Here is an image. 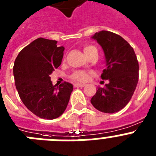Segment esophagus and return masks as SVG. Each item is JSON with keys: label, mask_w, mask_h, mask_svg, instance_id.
Masks as SVG:
<instances>
[{"label": "esophagus", "mask_w": 156, "mask_h": 156, "mask_svg": "<svg viewBox=\"0 0 156 156\" xmlns=\"http://www.w3.org/2000/svg\"><path fill=\"white\" fill-rule=\"evenodd\" d=\"M85 86V84H83V83H75L74 84V87H77V88H78V87H84Z\"/></svg>", "instance_id": "esophagus-1"}]
</instances>
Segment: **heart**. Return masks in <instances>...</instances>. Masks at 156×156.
Instances as JSON below:
<instances>
[{"label":"heart","mask_w":156,"mask_h":156,"mask_svg":"<svg viewBox=\"0 0 156 156\" xmlns=\"http://www.w3.org/2000/svg\"><path fill=\"white\" fill-rule=\"evenodd\" d=\"M96 51V48L94 46L87 45L84 47V52L87 56H89L90 54L93 53L94 51ZM71 78L74 80L78 81V82H86L89 79V74L87 72L83 71V70H76L71 75Z\"/></svg>","instance_id":"b5f03b06"}]
</instances>
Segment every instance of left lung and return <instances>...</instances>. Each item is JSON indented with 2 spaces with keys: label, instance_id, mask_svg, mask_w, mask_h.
<instances>
[{
  "label": "left lung",
  "instance_id": "obj_1",
  "mask_svg": "<svg viewBox=\"0 0 156 156\" xmlns=\"http://www.w3.org/2000/svg\"><path fill=\"white\" fill-rule=\"evenodd\" d=\"M102 48L106 69L101 77L108 80L105 87H98L91 104L102 112L114 113L129 102L139 80V63L134 50L125 40L108 31L92 36Z\"/></svg>",
  "mask_w": 156,
  "mask_h": 156
}]
</instances>
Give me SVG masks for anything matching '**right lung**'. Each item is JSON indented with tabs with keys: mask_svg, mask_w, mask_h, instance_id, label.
Here are the masks:
<instances>
[{
	"mask_svg": "<svg viewBox=\"0 0 156 156\" xmlns=\"http://www.w3.org/2000/svg\"><path fill=\"white\" fill-rule=\"evenodd\" d=\"M64 47L56 40L38 38L21 50L15 60V85L22 102L32 113L53 120L66 110L73 85H52L50 74L62 62Z\"/></svg>",
	"mask_w": 156,
	"mask_h": 156,
	"instance_id": "obj_1",
	"label": "right lung"
}]
</instances>
